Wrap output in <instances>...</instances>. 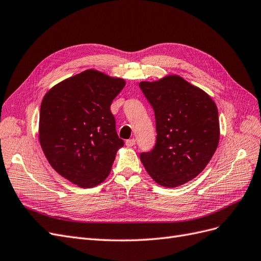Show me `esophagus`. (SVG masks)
Returning <instances> with one entry per match:
<instances>
[{
  "label": "esophagus",
  "mask_w": 261,
  "mask_h": 261,
  "mask_svg": "<svg viewBox=\"0 0 261 261\" xmlns=\"http://www.w3.org/2000/svg\"><path fill=\"white\" fill-rule=\"evenodd\" d=\"M135 144H136V140L134 139V138L128 139V140L125 141V145L127 146V147H133V146H135Z\"/></svg>",
  "instance_id": "obj_1"
}]
</instances>
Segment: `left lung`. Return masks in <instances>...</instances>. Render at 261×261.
I'll list each match as a JSON object with an SVG mask.
<instances>
[{"label":"left lung","instance_id":"left-lung-1","mask_svg":"<svg viewBox=\"0 0 261 261\" xmlns=\"http://www.w3.org/2000/svg\"><path fill=\"white\" fill-rule=\"evenodd\" d=\"M155 116L156 143L140 154L148 174L173 188L200 174L215 154L220 139L218 109L207 92L178 75L140 82Z\"/></svg>","mask_w":261,"mask_h":261}]
</instances>
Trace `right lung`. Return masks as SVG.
I'll list each match as a JSON object with an SVG mask.
<instances>
[{"label":"right lung","mask_w":261,"mask_h":261,"mask_svg":"<svg viewBox=\"0 0 261 261\" xmlns=\"http://www.w3.org/2000/svg\"><path fill=\"white\" fill-rule=\"evenodd\" d=\"M123 78L96 69L68 77L44 94L39 117V141L51 167L82 188L101 184L124 146L111 113Z\"/></svg>","instance_id":"obj_1"}]
</instances>
